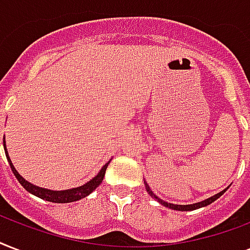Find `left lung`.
Returning a JSON list of instances; mask_svg holds the SVG:
<instances>
[{
	"instance_id": "left-lung-1",
	"label": "left lung",
	"mask_w": 250,
	"mask_h": 250,
	"mask_svg": "<svg viewBox=\"0 0 250 250\" xmlns=\"http://www.w3.org/2000/svg\"><path fill=\"white\" fill-rule=\"evenodd\" d=\"M146 184V182H144ZM146 191L149 193V195L152 198H155L156 201L159 202V203H161L163 206H165V207H167V208H171V209H178V211H193V209H197V208H201V207H205V206H208L211 205L212 202H215L218 198H220L223 195V194L226 193L227 188H224L223 191H220V193L215 194V195H212L211 198H208V199H205V201L202 202H198V203H193V205H173V203H167V202L163 201V199H160L159 197H156V194L152 193V190L149 188V186L146 184Z\"/></svg>"
}]
</instances>
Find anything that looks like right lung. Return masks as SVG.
<instances>
[{"label": "right lung", "mask_w": 250, "mask_h": 250, "mask_svg": "<svg viewBox=\"0 0 250 250\" xmlns=\"http://www.w3.org/2000/svg\"><path fill=\"white\" fill-rule=\"evenodd\" d=\"M3 148H5V155H6L7 161H9V164H10L11 170H13V173H14V176L17 177V180L19 181V184L22 185V186L27 190L28 193L34 194V195L42 198V199H44V201L53 202V203H70V202L80 201V199L87 197L93 190H95V188L102 184L104 173H106V169H107V165H108V163L106 164V165L101 169L100 173H98L93 180H90L89 182L83 185V186H79V188H68V190L55 191V190H48V188H39V186H35V185L30 184L28 181L24 180L23 177L21 176L18 171H17V169L14 167L13 163H11L10 157H9V155H7L5 142H3Z\"/></svg>", "instance_id": "obj_1"}]
</instances>
